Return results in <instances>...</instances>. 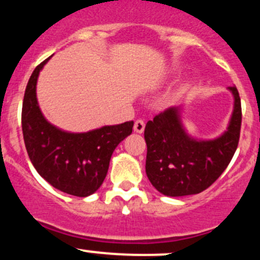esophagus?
<instances>
[{"instance_id": "34e87169", "label": "esophagus", "mask_w": 260, "mask_h": 260, "mask_svg": "<svg viewBox=\"0 0 260 260\" xmlns=\"http://www.w3.org/2000/svg\"><path fill=\"white\" fill-rule=\"evenodd\" d=\"M144 127H145V123L143 119H137V121L135 122V132L137 133H143L144 131Z\"/></svg>"}]
</instances>
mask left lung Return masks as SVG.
Masks as SVG:
<instances>
[{
	"instance_id": "left-lung-1",
	"label": "left lung",
	"mask_w": 260,
	"mask_h": 260,
	"mask_svg": "<svg viewBox=\"0 0 260 260\" xmlns=\"http://www.w3.org/2000/svg\"><path fill=\"white\" fill-rule=\"evenodd\" d=\"M228 88L235 98L230 125L223 135L212 141L191 138L182 128L179 107L167 108L147 122L145 173L162 195L176 198L202 192L232 160L241 135L242 107L237 87Z\"/></svg>"
}]
</instances>
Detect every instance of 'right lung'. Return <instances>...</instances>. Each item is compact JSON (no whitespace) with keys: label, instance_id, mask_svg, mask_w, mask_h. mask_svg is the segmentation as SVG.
I'll list each match as a JSON object with an SVG mask.
<instances>
[{"label":"right lung","instance_id":"right-lung-1","mask_svg":"<svg viewBox=\"0 0 260 260\" xmlns=\"http://www.w3.org/2000/svg\"><path fill=\"white\" fill-rule=\"evenodd\" d=\"M45 59L34 69L25 87L22 132L33 167L51 186L69 195L86 198L107 175L116 147L132 133L133 121L105 125L86 133H68L50 124L37 101V79Z\"/></svg>","mask_w":260,"mask_h":260}]
</instances>
